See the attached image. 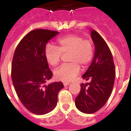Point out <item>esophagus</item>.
Wrapping results in <instances>:
<instances>
[{
  "mask_svg": "<svg viewBox=\"0 0 131 131\" xmlns=\"http://www.w3.org/2000/svg\"><path fill=\"white\" fill-rule=\"evenodd\" d=\"M69 84V83H68V82H64V83H63V85H64L65 86H68Z\"/></svg>",
  "mask_w": 131,
  "mask_h": 131,
  "instance_id": "esophagus-1",
  "label": "esophagus"
}]
</instances>
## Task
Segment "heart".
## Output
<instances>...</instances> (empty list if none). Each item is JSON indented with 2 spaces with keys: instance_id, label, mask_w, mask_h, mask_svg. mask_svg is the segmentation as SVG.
<instances>
[{
  "instance_id": "heart-1",
  "label": "heart",
  "mask_w": 131,
  "mask_h": 131,
  "mask_svg": "<svg viewBox=\"0 0 131 131\" xmlns=\"http://www.w3.org/2000/svg\"><path fill=\"white\" fill-rule=\"evenodd\" d=\"M68 62L54 71L56 79L70 81L80 71V66L86 68L94 56V47L90 39H83V37L70 34L60 38L57 41V47L48 46L45 50V58L50 66H55L60 63L62 54H68Z\"/></svg>"
}]
</instances>
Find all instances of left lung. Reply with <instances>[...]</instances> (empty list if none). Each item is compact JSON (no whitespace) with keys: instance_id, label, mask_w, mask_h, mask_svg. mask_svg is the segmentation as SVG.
<instances>
[{"instance_id":"obj_1","label":"left lung","mask_w":131,"mask_h":131,"mask_svg":"<svg viewBox=\"0 0 131 131\" xmlns=\"http://www.w3.org/2000/svg\"><path fill=\"white\" fill-rule=\"evenodd\" d=\"M91 34L95 47L94 55L82 76L90 83L81 84V91L75 98V106L84 113H93L104 106L112 94L115 77V65L108 46L95 30L91 29Z\"/></svg>"}]
</instances>
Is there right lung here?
Segmentation results:
<instances>
[{
  "label": "right lung",
  "mask_w": 131,
  "mask_h": 131,
  "mask_svg": "<svg viewBox=\"0 0 131 131\" xmlns=\"http://www.w3.org/2000/svg\"><path fill=\"white\" fill-rule=\"evenodd\" d=\"M58 34L47 29L30 31L14 54L11 74L15 91L23 105L37 115H44L55 108L59 91L63 87L62 82L45 84L52 77L45 58L46 45Z\"/></svg>",
  "instance_id": "add662e5"
}]
</instances>
